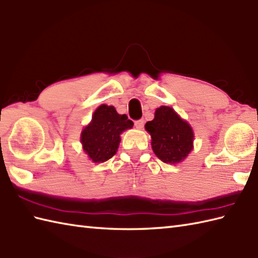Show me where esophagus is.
Masks as SVG:
<instances>
[{"instance_id":"obj_1","label":"esophagus","mask_w":258,"mask_h":258,"mask_svg":"<svg viewBox=\"0 0 258 258\" xmlns=\"http://www.w3.org/2000/svg\"><path fill=\"white\" fill-rule=\"evenodd\" d=\"M134 125H135L136 128H143V126H144V119H138V120H135Z\"/></svg>"}]
</instances>
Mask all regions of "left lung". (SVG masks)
<instances>
[{
	"mask_svg": "<svg viewBox=\"0 0 258 258\" xmlns=\"http://www.w3.org/2000/svg\"><path fill=\"white\" fill-rule=\"evenodd\" d=\"M145 128L152 136L153 151L164 163H179L193 150V130L172 107L157 108Z\"/></svg>",
	"mask_w": 258,
	"mask_h": 258,
	"instance_id": "8db88e82",
	"label": "left lung"
}]
</instances>
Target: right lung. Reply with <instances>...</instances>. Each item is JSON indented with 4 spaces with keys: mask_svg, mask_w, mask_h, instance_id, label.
<instances>
[{
    "mask_svg": "<svg viewBox=\"0 0 258 258\" xmlns=\"http://www.w3.org/2000/svg\"><path fill=\"white\" fill-rule=\"evenodd\" d=\"M132 127L133 122L125 114L119 115L113 106L103 104L82 132L83 150L94 163L106 162L116 154L120 133Z\"/></svg>",
    "mask_w": 258,
    "mask_h": 258,
    "instance_id": "right-lung-1",
    "label": "right lung"
}]
</instances>
